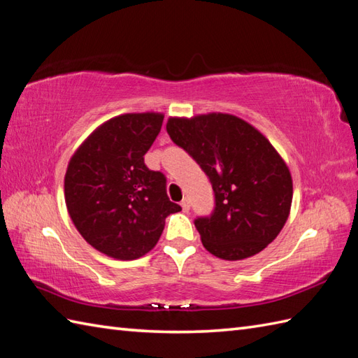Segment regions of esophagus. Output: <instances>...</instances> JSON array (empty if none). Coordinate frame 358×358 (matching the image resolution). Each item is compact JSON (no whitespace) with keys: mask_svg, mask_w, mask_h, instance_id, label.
I'll use <instances>...</instances> for the list:
<instances>
[{"mask_svg":"<svg viewBox=\"0 0 358 358\" xmlns=\"http://www.w3.org/2000/svg\"><path fill=\"white\" fill-rule=\"evenodd\" d=\"M181 207H182V210H185V212H187L189 209H190V201H189V198L187 196H185V198H182L181 199Z\"/></svg>","mask_w":358,"mask_h":358,"instance_id":"esophagus-1","label":"esophagus"}]
</instances>
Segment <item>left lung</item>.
I'll use <instances>...</instances> for the list:
<instances>
[{"label":"left lung","instance_id":"left-lung-1","mask_svg":"<svg viewBox=\"0 0 358 358\" xmlns=\"http://www.w3.org/2000/svg\"><path fill=\"white\" fill-rule=\"evenodd\" d=\"M166 129L212 182L215 209L195 220L206 250L226 261L262 252L285 226L293 201L292 173L279 152L231 114L169 117Z\"/></svg>","mask_w":358,"mask_h":358}]
</instances>
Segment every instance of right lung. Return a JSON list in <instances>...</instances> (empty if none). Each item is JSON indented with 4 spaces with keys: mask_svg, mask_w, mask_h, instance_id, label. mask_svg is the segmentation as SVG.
Here are the masks:
<instances>
[{
    "mask_svg": "<svg viewBox=\"0 0 358 358\" xmlns=\"http://www.w3.org/2000/svg\"><path fill=\"white\" fill-rule=\"evenodd\" d=\"M162 113H129L102 123L70 159L64 190L70 218L101 253L132 261L159 243L164 220L181 207L145 154L162 129Z\"/></svg>",
    "mask_w": 358,
    "mask_h": 358,
    "instance_id": "add662e5",
    "label": "right lung"
}]
</instances>
